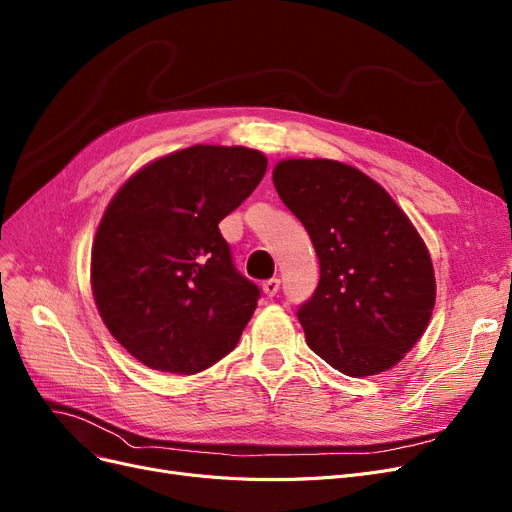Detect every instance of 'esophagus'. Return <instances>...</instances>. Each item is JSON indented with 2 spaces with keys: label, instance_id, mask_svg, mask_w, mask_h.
<instances>
[{
  "label": "esophagus",
  "instance_id": "34e87169",
  "mask_svg": "<svg viewBox=\"0 0 512 512\" xmlns=\"http://www.w3.org/2000/svg\"><path fill=\"white\" fill-rule=\"evenodd\" d=\"M278 291H280V280L278 278H270V280L263 282V293L268 297H274Z\"/></svg>",
  "mask_w": 512,
  "mask_h": 512
}]
</instances>
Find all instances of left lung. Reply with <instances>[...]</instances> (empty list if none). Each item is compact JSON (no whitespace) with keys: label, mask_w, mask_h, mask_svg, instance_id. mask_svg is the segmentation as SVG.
Returning a JSON list of instances; mask_svg holds the SVG:
<instances>
[{"label":"left lung","mask_w":512,"mask_h":512,"mask_svg":"<svg viewBox=\"0 0 512 512\" xmlns=\"http://www.w3.org/2000/svg\"><path fill=\"white\" fill-rule=\"evenodd\" d=\"M274 186L320 261L297 309L307 345L347 376L395 366L435 305L433 263L406 213L360 169L328 159L282 161Z\"/></svg>","instance_id":"left-lung-1"}]
</instances>
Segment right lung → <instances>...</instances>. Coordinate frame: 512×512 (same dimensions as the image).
I'll list each match as a JSON object with an SVG mask.
<instances>
[{
  "mask_svg": "<svg viewBox=\"0 0 512 512\" xmlns=\"http://www.w3.org/2000/svg\"><path fill=\"white\" fill-rule=\"evenodd\" d=\"M268 159L242 146H190L138 171L110 201L92 249L100 316L144 366L201 372L228 355L261 297L219 232Z\"/></svg>",
  "mask_w": 512,
  "mask_h": 512,
  "instance_id": "right-lung-1",
  "label": "right lung"
}]
</instances>
